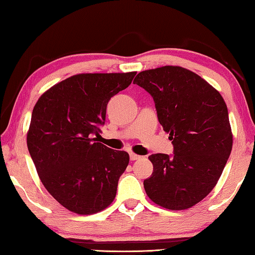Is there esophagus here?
Instances as JSON below:
<instances>
[{"label": "esophagus", "mask_w": 255, "mask_h": 255, "mask_svg": "<svg viewBox=\"0 0 255 255\" xmlns=\"http://www.w3.org/2000/svg\"><path fill=\"white\" fill-rule=\"evenodd\" d=\"M129 156H130L131 161H136V159L141 157V156H139V155H137V154H135V153H130V154H129Z\"/></svg>", "instance_id": "34e87169"}]
</instances>
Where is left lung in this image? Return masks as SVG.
I'll use <instances>...</instances> for the list:
<instances>
[{
	"label": "left lung",
	"instance_id": "8db88e82",
	"mask_svg": "<svg viewBox=\"0 0 255 255\" xmlns=\"http://www.w3.org/2000/svg\"><path fill=\"white\" fill-rule=\"evenodd\" d=\"M133 84L152 96L158 122L174 148L172 156L148 157L154 169L144 181L145 191L166 209L191 208L217 184L232 152L226 103L208 82L180 66L143 71Z\"/></svg>",
	"mask_w": 255,
	"mask_h": 255
}]
</instances>
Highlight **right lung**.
<instances>
[{
	"label": "right lung",
	"mask_w": 255,
	"mask_h": 255,
	"mask_svg": "<svg viewBox=\"0 0 255 255\" xmlns=\"http://www.w3.org/2000/svg\"><path fill=\"white\" fill-rule=\"evenodd\" d=\"M136 72L73 75L51 86L34 106L27 145L44 187L60 205L92 215L114 201L129 163L125 150L98 143L110 99Z\"/></svg>",
	"instance_id": "1"
}]
</instances>
